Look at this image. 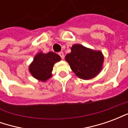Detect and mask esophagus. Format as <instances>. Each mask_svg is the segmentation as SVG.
<instances>
[{
  "instance_id": "34e87169",
  "label": "esophagus",
  "mask_w": 128,
  "mask_h": 128,
  "mask_svg": "<svg viewBox=\"0 0 128 128\" xmlns=\"http://www.w3.org/2000/svg\"><path fill=\"white\" fill-rule=\"evenodd\" d=\"M58 54H59V56L61 57L62 59H64V53H63V52H60V53H59Z\"/></svg>"
}]
</instances>
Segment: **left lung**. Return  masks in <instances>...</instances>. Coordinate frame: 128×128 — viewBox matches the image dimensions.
Here are the masks:
<instances>
[{
	"mask_svg": "<svg viewBox=\"0 0 128 128\" xmlns=\"http://www.w3.org/2000/svg\"><path fill=\"white\" fill-rule=\"evenodd\" d=\"M70 50L65 60L78 78L89 80L102 71L104 56L101 50H93L80 44L72 45Z\"/></svg>",
	"mask_w": 128,
	"mask_h": 128,
	"instance_id": "obj_1",
	"label": "left lung"
}]
</instances>
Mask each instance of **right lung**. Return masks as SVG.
Returning a JSON list of instances; mask_svg holds the SVG:
<instances>
[{
	"mask_svg": "<svg viewBox=\"0 0 128 128\" xmlns=\"http://www.w3.org/2000/svg\"><path fill=\"white\" fill-rule=\"evenodd\" d=\"M60 60V56L52 51L47 53L40 51L29 66V71L35 79L44 82L51 78L54 64Z\"/></svg>",
	"mask_w": 128,
	"mask_h": 128,
	"instance_id": "right-lung-1",
	"label": "right lung"
}]
</instances>
